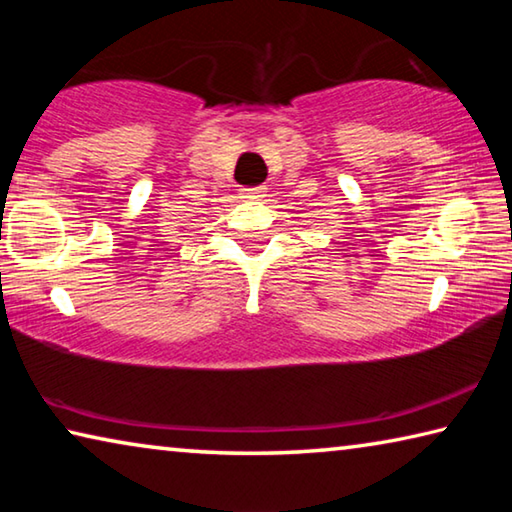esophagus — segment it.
<instances>
[{
    "instance_id": "34e87169",
    "label": "esophagus",
    "mask_w": 512,
    "mask_h": 512,
    "mask_svg": "<svg viewBox=\"0 0 512 512\" xmlns=\"http://www.w3.org/2000/svg\"><path fill=\"white\" fill-rule=\"evenodd\" d=\"M241 192H244L246 198H253V201H259V198L266 196V187H246V189H241Z\"/></svg>"
}]
</instances>
